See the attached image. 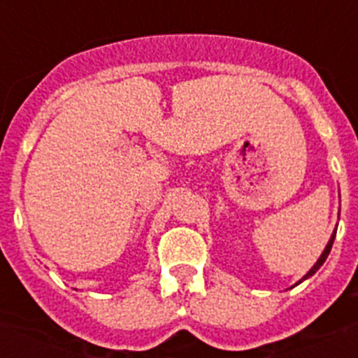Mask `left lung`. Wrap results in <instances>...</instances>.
Here are the masks:
<instances>
[{
    "mask_svg": "<svg viewBox=\"0 0 358 358\" xmlns=\"http://www.w3.org/2000/svg\"><path fill=\"white\" fill-rule=\"evenodd\" d=\"M335 233H337V231H334V235H331L330 242H328V243H327V248H324V251H322V255H321V256H319V260H317V262H315V265H314V267L310 268L308 273H306V274H305V276H303V280H299V281H297V283H301V281H305V280H306V278H310V276H314V274H315V273H317V271H319V267H321V265H322V264H324V262H327L328 255H330V251H331V245H334V240H335ZM297 283H296V285H297Z\"/></svg>",
    "mask_w": 358,
    "mask_h": 358,
    "instance_id": "8db88e82",
    "label": "left lung"
}]
</instances>
